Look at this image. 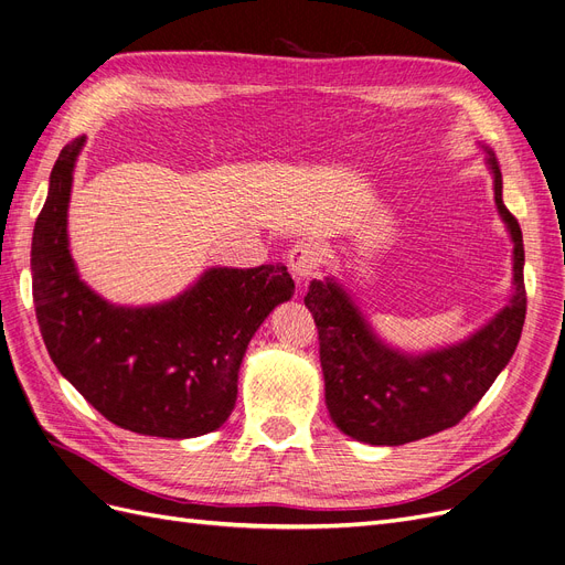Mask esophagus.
<instances>
[{"label": "esophagus", "mask_w": 565, "mask_h": 565, "mask_svg": "<svg viewBox=\"0 0 565 565\" xmlns=\"http://www.w3.org/2000/svg\"><path fill=\"white\" fill-rule=\"evenodd\" d=\"M319 256H321L319 244L298 242L288 253V267H290V271H294V277L298 281L312 277L317 265H319Z\"/></svg>", "instance_id": "34e87169"}]
</instances>
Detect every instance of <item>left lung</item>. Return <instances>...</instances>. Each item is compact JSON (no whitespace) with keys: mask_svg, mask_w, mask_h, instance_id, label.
I'll use <instances>...</instances> for the list:
<instances>
[{"mask_svg":"<svg viewBox=\"0 0 565 565\" xmlns=\"http://www.w3.org/2000/svg\"><path fill=\"white\" fill-rule=\"evenodd\" d=\"M495 204L514 242V294L502 312L465 342L420 356L382 344L350 296L312 281L305 305L319 329L326 406L335 427L371 446H402L458 425L512 359L525 321L523 234L502 202V173L488 150Z\"/></svg>","mask_w":565,"mask_h":565,"instance_id":"8db88e82","label":"left lung"}]
</instances>
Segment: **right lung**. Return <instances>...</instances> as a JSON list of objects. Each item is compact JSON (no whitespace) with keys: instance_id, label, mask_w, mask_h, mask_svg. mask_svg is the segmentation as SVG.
<instances>
[{"instance_id":"add662e5","label":"right lung","mask_w":565,"mask_h":565,"mask_svg":"<svg viewBox=\"0 0 565 565\" xmlns=\"http://www.w3.org/2000/svg\"><path fill=\"white\" fill-rule=\"evenodd\" d=\"M84 136L53 163L32 234V300L46 350L65 380L113 425L161 439L221 427L236 402L248 342L294 296L284 265L211 267L183 296L119 307L77 275L67 246L72 171Z\"/></svg>"}]
</instances>
